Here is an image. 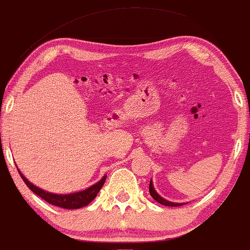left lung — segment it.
<instances>
[{
    "instance_id": "obj_1",
    "label": "left lung",
    "mask_w": 250,
    "mask_h": 250,
    "mask_svg": "<svg viewBox=\"0 0 250 250\" xmlns=\"http://www.w3.org/2000/svg\"><path fill=\"white\" fill-rule=\"evenodd\" d=\"M149 192H150L151 197H153V199L155 200L156 202L161 203V205H164V206H168V207H178V206H182L183 205V203H173V202L166 201V200L163 199V197L159 196L158 192H156L155 190H154L153 184H151V181H150V183H149Z\"/></svg>"
}]
</instances>
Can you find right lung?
<instances>
[{"mask_svg": "<svg viewBox=\"0 0 250 250\" xmlns=\"http://www.w3.org/2000/svg\"><path fill=\"white\" fill-rule=\"evenodd\" d=\"M18 171H19V169H18ZM19 174L22 178V181L25 182V184L29 187V189L32 190L36 195L42 197L44 201L50 203V205L58 206V207L65 208V209H77V208H82L84 207V206L89 205V203L97 196V194H99V191L101 190V188L104 187V182H106V176H104L99 183H96V184L90 187L89 189L84 190V191L74 192V194H68V195H56V194H50V192L44 191V190L40 189V188L31 184V183L27 181L24 176H22L20 171H19Z\"/></svg>", "mask_w": 250, "mask_h": 250, "instance_id": "1", "label": "right lung"}]
</instances>
